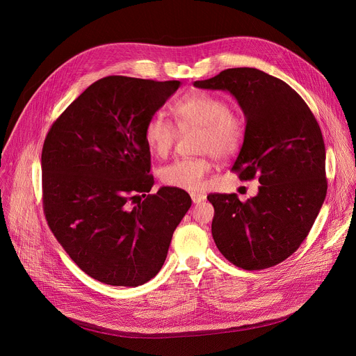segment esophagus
I'll return each mask as SVG.
<instances>
[{
	"label": "esophagus",
	"instance_id": "34e87169",
	"mask_svg": "<svg viewBox=\"0 0 356 356\" xmlns=\"http://www.w3.org/2000/svg\"><path fill=\"white\" fill-rule=\"evenodd\" d=\"M191 197H192V202H193V203H200V202H203V200L206 199V195L192 192V193H191Z\"/></svg>",
	"mask_w": 356,
	"mask_h": 356
}]
</instances>
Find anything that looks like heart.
Returning <instances> with one entry per match:
<instances>
[{
	"instance_id": "1",
	"label": "heart",
	"mask_w": 356,
	"mask_h": 356,
	"mask_svg": "<svg viewBox=\"0 0 356 356\" xmlns=\"http://www.w3.org/2000/svg\"><path fill=\"white\" fill-rule=\"evenodd\" d=\"M179 130L197 129V152L209 153L199 159H179L165 165L161 181L185 191H197L211 168L210 156L218 160L232 157L241 146L245 136L243 116L230 109L227 101L203 91H195L172 105ZM145 137L150 150L165 157L178 138L177 126L163 113H154L146 123Z\"/></svg>"
}]
</instances>
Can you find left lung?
<instances>
[{"mask_svg": "<svg viewBox=\"0 0 356 356\" xmlns=\"http://www.w3.org/2000/svg\"><path fill=\"white\" fill-rule=\"evenodd\" d=\"M196 88L230 92L245 116L244 143L232 171L261 184L254 197L210 193L211 236L232 264L270 268L305 241L327 193L325 146L303 98L285 81L250 67L227 68L195 81Z\"/></svg>", "mask_w": 356, "mask_h": 356, "instance_id": "1", "label": "left lung"}]
</instances>
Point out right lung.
I'll use <instances>...</instances> for the list:
<instances>
[{
  "mask_svg": "<svg viewBox=\"0 0 356 356\" xmlns=\"http://www.w3.org/2000/svg\"><path fill=\"white\" fill-rule=\"evenodd\" d=\"M179 81L109 76L51 124L42 150L43 210L57 241L87 275L140 286L161 269L191 196L154 195L145 127Z\"/></svg>",
  "mask_w": 356,
  "mask_h": 356,
  "instance_id": "add662e5",
  "label": "right lung"
}]
</instances>
